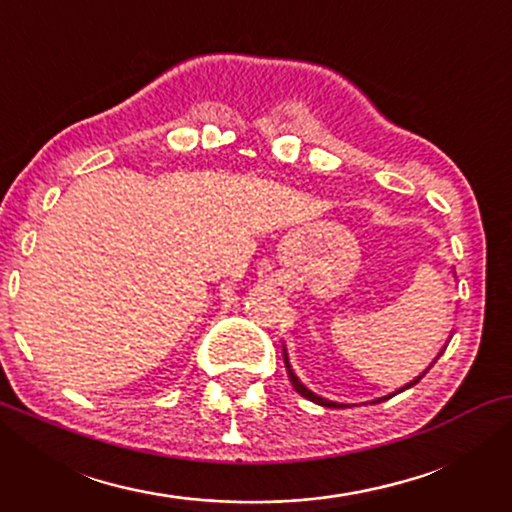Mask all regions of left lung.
<instances>
[{
  "mask_svg": "<svg viewBox=\"0 0 512 512\" xmlns=\"http://www.w3.org/2000/svg\"><path fill=\"white\" fill-rule=\"evenodd\" d=\"M284 366H286V373H289V380H291V384H293V389H296L298 394L303 396V398H307V401H312V403H317V405H324V408H349V405H345V403H338V401H328V398L319 396V394H314L312 389H307L305 384L300 382V377H298L296 373H293V368H291V361H289V354H286V347H284ZM424 375H426V370H424V373L419 375V377H415V380L405 384L403 389H410V387H415V384H417L419 380H422ZM403 389H401V391H403ZM380 401H382V398H377V401H373V403H380Z\"/></svg>",
  "mask_w": 512,
  "mask_h": 512,
  "instance_id": "8db88e82",
  "label": "left lung"
}]
</instances>
